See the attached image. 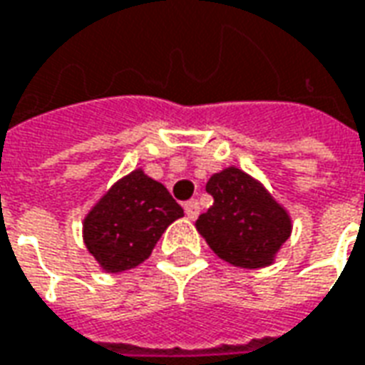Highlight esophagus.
Here are the masks:
<instances>
[{
	"label": "esophagus",
	"mask_w": 365,
	"mask_h": 365,
	"mask_svg": "<svg viewBox=\"0 0 365 365\" xmlns=\"http://www.w3.org/2000/svg\"><path fill=\"white\" fill-rule=\"evenodd\" d=\"M183 209H185V215L190 219H195L200 215V201L197 200H190L183 203Z\"/></svg>",
	"instance_id": "1"
}]
</instances>
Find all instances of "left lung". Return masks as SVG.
Masks as SVG:
<instances>
[{
	"label": "left lung",
	"instance_id": "obj_1",
	"mask_svg": "<svg viewBox=\"0 0 365 365\" xmlns=\"http://www.w3.org/2000/svg\"><path fill=\"white\" fill-rule=\"evenodd\" d=\"M205 190L213 205L201 213L195 227L211 251L243 269L271 264L292 231L287 209L262 183L233 165L211 175Z\"/></svg>",
	"mask_w": 365,
	"mask_h": 365
}]
</instances>
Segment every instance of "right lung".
I'll return each mask as SVG.
<instances>
[{"label":"right lung","instance_id":"obj_1","mask_svg":"<svg viewBox=\"0 0 365 365\" xmlns=\"http://www.w3.org/2000/svg\"><path fill=\"white\" fill-rule=\"evenodd\" d=\"M180 217L183 209L170 191L142 170H134L88 211L83 237L104 271L122 272L146 261L168 225Z\"/></svg>","mask_w":365,"mask_h":365}]
</instances>
